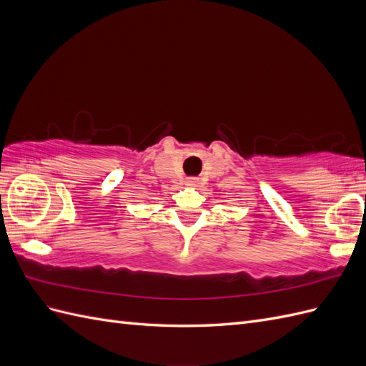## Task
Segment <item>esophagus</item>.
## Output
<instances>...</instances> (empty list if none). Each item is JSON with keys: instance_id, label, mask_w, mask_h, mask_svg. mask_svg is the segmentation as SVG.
Returning a JSON list of instances; mask_svg holds the SVG:
<instances>
[{"instance_id": "34e87169", "label": "esophagus", "mask_w": 366, "mask_h": 366, "mask_svg": "<svg viewBox=\"0 0 366 366\" xmlns=\"http://www.w3.org/2000/svg\"><path fill=\"white\" fill-rule=\"evenodd\" d=\"M186 184H187V186H197V184H198V180H197V179H192V177H191V179L186 180Z\"/></svg>"}]
</instances>
